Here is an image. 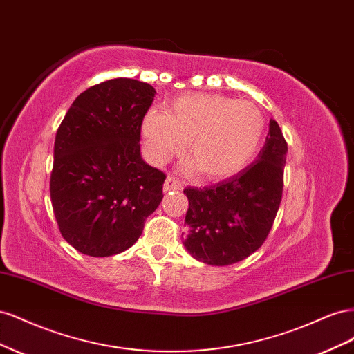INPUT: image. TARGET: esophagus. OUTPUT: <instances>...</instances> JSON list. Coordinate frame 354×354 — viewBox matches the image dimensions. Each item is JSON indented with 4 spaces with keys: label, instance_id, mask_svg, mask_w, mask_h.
<instances>
[{
    "label": "esophagus",
    "instance_id": "1",
    "mask_svg": "<svg viewBox=\"0 0 354 354\" xmlns=\"http://www.w3.org/2000/svg\"><path fill=\"white\" fill-rule=\"evenodd\" d=\"M181 189H183V185H181L177 178L171 177V176H168V177H167L165 183H164V190H165V192H171V190H181Z\"/></svg>",
    "mask_w": 354,
    "mask_h": 354
}]
</instances>
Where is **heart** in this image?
Wrapping results in <instances>:
<instances>
[{"instance_id":"obj_1","label":"heart","mask_w":354,"mask_h":354,"mask_svg":"<svg viewBox=\"0 0 354 354\" xmlns=\"http://www.w3.org/2000/svg\"><path fill=\"white\" fill-rule=\"evenodd\" d=\"M266 121L259 106L214 93L186 94L168 103L167 113L149 111L142 131L147 152L158 165L185 152L187 171L207 180L236 176L259 153Z\"/></svg>"}]
</instances>
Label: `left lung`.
Returning a JSON list of instances; mask_svg holds the SVG:
<instances>
[{"label": "left lung", "instance_id": "1", "mask_svg": "<svg viewBox=\"0 0 354 354\" xmlns=\"http://www.w3.org/2000/svg\"><path fill=\"white\" fill-rule=\"evenodd\" d=\"M288 145L276 121L254 162L221 183L185 189V248L195 260L230 266L260 248L279 209Z\"/></svg>", "mask_w": 354, "mask_h": 354}]
</instances>
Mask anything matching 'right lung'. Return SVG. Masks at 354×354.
Returning a JSON list of instances; mask_svg holds the SVG:
<instances>
[{
  "label": "right lung",
  "instance_id": "1",
  "mask_svg": "<svg viewBox=\"0 0 354 354\" xmlns=\"http://www.w3.org/2000/svg\"><path fill=\"white\" fill-rule=\"evenodd\" d=\"M155 94L137 80L104 81L81 93L59 127L53 211L62 236L85 255L130 248L164 198L165 174L145 162L138 145Z\"/></svg>",
  "mask_w": 354,
  "mask_h": 354
}]
</instances>
